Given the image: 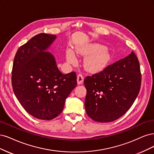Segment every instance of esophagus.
Returning <instances> with one entry per match:
<instances>
[{"mask_svg": "<svg viewBox=\"0 0 154 154\" xmlns=\"http://www.w3.org/2000/svg\"><path fill=\"white\" fill-rule=\"evenodd\" d=\"M77 81L78 84H81L84 81V76L82 74H79L77 78Z\"/></svg>", "mask_w": 154, "mask_h": 154, "instance_id": "1", "label": "esophagus"}]
</instances>
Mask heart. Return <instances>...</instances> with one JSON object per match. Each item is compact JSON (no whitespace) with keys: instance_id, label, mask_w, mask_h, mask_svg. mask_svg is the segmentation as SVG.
Instances as JSON below:
<instances>
[{"instance_id":"1","label":"heart","mask_w":154,"mask_h":154,"mask_svg":"<svg viewBox=\"0 0 154 154\" xmlns=\"http://www.w3.org/2000/svg\"><path fill=\"white\" fill-rule=\"evenodd\" d=\"M77 52L82 55H88L84 61V66L90 72H97L105 68L110 61V54L106 47L97 43L86 44L77 47ZM66 61L69 63H75L77 61L75 54L71 49H67Z\"/></svg>"}]
</instances>
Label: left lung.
<instances>
[{"instance_id": "left-lung-1", "label": "left lung", "mask_w": 154, "mask_h": 154, "mask_svg": "<svg viewBox=\"0 0 154 154\" xmlns=\"http://www.w3.org/2000/svg\"><path fill=\"white\" fill-rule=\"evenodd\" d=\"M141 74L134 52L84 81L87 115L97 122H111L129 109L140 90Z\"/></svg>"}]
</instances>
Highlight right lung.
Returning a JSON list of instances; mask_svg holds the SVG:
<instances>
[{
	"label": "right lung",
	"instance_id": "right-lung-1",
	"mask_svg": "<svg viewBox=\"0 0 154 154\" xmlns=\"http://www.w3.org/2000/svg\"><path fill=\"white\" fill-rule=\"evenodd\" d=\"M56 35L40 33L20 47L14 58L11 82L14 95L29 114L50 120L62 112L66 98L77 86L75 72L63 74L46 52Z\"/></svg>",
	"mask_w": 154,
	"mask_h": 154
}]
</instances>
